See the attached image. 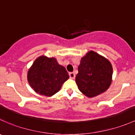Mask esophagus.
<instances>
[{
  "label": "esophagus",
  "mask_w": 135,
  "mask_h": 135,
  "mask_svg": "<svg viewBox=\"0 0 135 135\" xmlns=\"http://www.w3.org/2000/svg\"><path fill=\"white\" fill-rule=\"evenodd\" d=\"M69 76L71 79H74L75 78V74L74 73H69Z\"/></svg>",
  "instance_id": "34e87169"
}]
</instances>
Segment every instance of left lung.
Returning <instances> with one entry per match:
<instances>
[{
    "mask_svg": "<svg viewBox=\"0 0 135 135\" xmlns=\"http://www.w3.org/2000/svg\"><path fill=\"white\" fill-rule=\"evenodd\" d=\"M112 66L108 59L93 51L81 58L76 82L79 90L88 97L97 96L110 85Z\"/></svg>",
    "mask_w": 135,
    "mask_h": 135,
    "instance_id": "obj_1",
    "label": "left lung"
}]
</instances>
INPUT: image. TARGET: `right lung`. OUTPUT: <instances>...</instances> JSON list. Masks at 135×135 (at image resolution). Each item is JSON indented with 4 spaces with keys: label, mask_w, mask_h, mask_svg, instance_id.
Wrapping results in <instances>:
<instances>
[{
    "label": "right lung",
    "mask_w": 135,
    "mask_h": 135,
    "mask_svg": "<svg viewBox=\"0 0 135 135\" xmlns=\"http://www.w3.org/2000/svg\"><path fill=\"white\" fill-rule=\"evenodd\" d=\"M69 76L55 58L39 57L29 69L27 79L31 88L40 95L52 96L57 93Z\"/></svg>",
    "instance_id": "obj_1"
}]
</instances>
